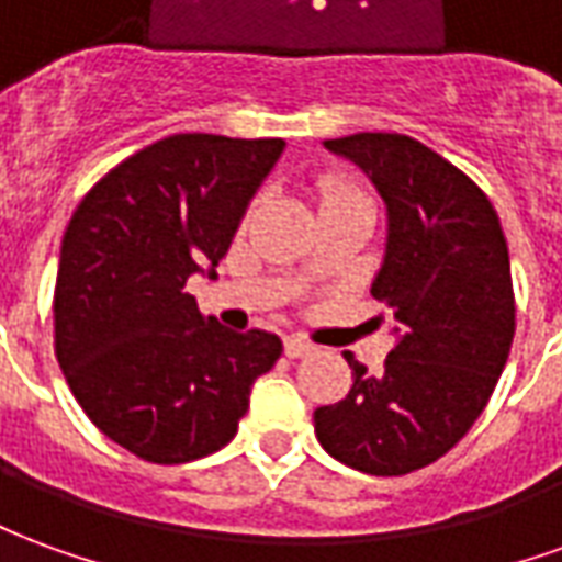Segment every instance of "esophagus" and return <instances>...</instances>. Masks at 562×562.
I'll return each mask as SVG.
<instances>
[{
    "mask_svg": "<svg viewBox=\"0 0 562 562\" xmlns=\"http://www.w3.org/2000/svg\"><path fill=\"white\" fill-rule=\"evenodd\" d=\"M316 352V346L313 342L301 340V337H285V355L289 358H304V355Z\"/></svg>",
    "mask_w": 562,
    "mask_h": 562,
    "instance_id": "esophagus-1",
    "label": "esophagus"
}]
</instances>
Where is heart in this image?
I'll return each mask as SVG.
<instances>
[{"label":"heart","instance_id":"b5f03b06","mask_svg":"<svg viewBox=\"0 0 562 562\" xmlns=\"http://www.w3.org/2000/svg\"><path fill=\"white\" fill-rule=\"evenodd\" d=\"M318 195H322V207H325V204H337V201H367L364 192H358L355 186L334 183V180L322 183Z\"/></svg>","mask_w":562,"mask_h":562}]
</instances>
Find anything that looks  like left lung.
Returning <instances> with one entry per match:
<instances>
[{
    "label": "left lung",
    "instance_id": "1",
    "mask_svg": "<svg viewBox=\"0 0 562 562\" xmlns=\"http://www.w3.org/2000/svg\"><path fill=\"white\" fill-rule=\"evenodd\" d=\"M325 147L361 165L389 204L385 265L373 297L397 334L379 376L352 352V389L313 422L352 470L406 475L434 463L484 413L515 337L508 246L491 198L458 165L391 132ZM385 322V316H379Z\"/></svg>",
    "mask_w": 562,
    "mask_h": 562
}]
</instances>
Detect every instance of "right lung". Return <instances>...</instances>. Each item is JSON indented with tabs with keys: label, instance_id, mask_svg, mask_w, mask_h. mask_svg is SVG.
<instances>
[{
	"label": "right lung",
	"instance_id": "add662e5",
	"mask_svg": "<svg viewBox=\"0 0 562 562\" xmlns=\"http://www.w3.org/2000/svg\"><path fill=\"white\" fill-rule=\"evenodd\" d=\"M282 138L171 135L120 161L71 213L54 289V352L80 409L147 463L228 446L249 391L282 355L225 330L186 280L228 252Z\"/></svg>",
	"mask_w": 562,
	"mask_h": 562
}]
</instances>
